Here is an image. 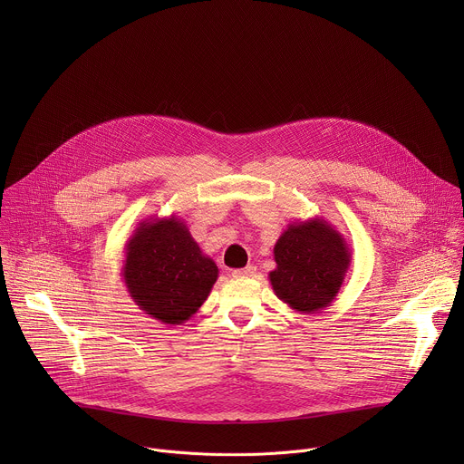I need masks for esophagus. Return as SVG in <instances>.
Returning a JSON list of instances; mask_svg holds the SVG:
<instances>
[{
	"instance_id": "esophagus-1",
	"label": "esophagus",
	"mask_w": 464,
	"mask_h": 464,
	"mask_svg": "<svg viewBox=\"0 0 464 464\" xmlns=\"http://www.w3.org/2000/svg\"><path fill=\"white\" fill-rule=\"evenodd\" d=\"M255 272H256V268H255V266H246V268H242V270H235V272H233V277L244 279V277H251V276H255Z\"/></svg>"
}]
</instances>
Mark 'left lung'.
<instances>
[{"label": "left lung", "instance_id": "obj_1", "mask_svg": "<svg viewBox=\"0 0 464 464\" xmlns=\"http://www.w3.org/2000/svg\"><path fill=\"white\" fill-rule=\"evenodd\" d=\"M276 270L270 283L292 310L317 314L333 304L351 266L345 237L324 218L292 222L274 247Z\"/></svg>", "mask_w": 464, "mask_h": 464}]
</instances>
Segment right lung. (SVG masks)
<instances>
[{
	"label": "right lung",
	"mask_w": 464,
	"mask_h": 464,
	"mask_svg": "<svg viewBox=\"0 0 464 464\" xmlns=\"http://www.w3.org/2000/svg\"><path fill=\"white\" fill-rule=\"evenodd\" d=\"M218 279V266L178 217L145 218L124 246L122 281L134 303L163 324L198 312Z\"/></svg>",
	"instance_id": "add662e5"
}]
</instances>
